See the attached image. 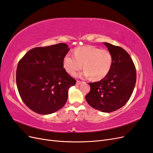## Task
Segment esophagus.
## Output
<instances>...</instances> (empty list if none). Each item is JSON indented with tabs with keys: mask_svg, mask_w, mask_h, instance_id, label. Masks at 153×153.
<instances>
[{
	"mask_svg": "<svg viewBox=\"0 0 153 153\" xmlns=\"http://www.w3.org/2000/svg\"><path fill=\"white\" fill-rule=\"evenodd\" d=\"M82 82L80 80H76V85H80L82 84Z\"/></svg>",
	"mask_w": 153,
	"mask_h": 153,
	"instance_id": "esophagus-1",
	"label": "esophagus"
}]
</instances>
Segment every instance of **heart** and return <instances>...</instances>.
I'll use <instances>...</instances> for the list:
<instances>
[{
	"label": "heart",
	"instance_id": "obj_1",
	"mask_svg": "<svg viewBox=\"0 0 153 153\" xmlns=\"http://www.w3.org/2000/svg\"><path fill=\"white\" fill-rule=\"evenodd\" d=\"M112 61V55L108 50L85 45L76 48L74 55L66 54L63 59V66L68 73L73 75L80 70L83 64L85 70L78 76H91L92 80H100L107 75Z\"/></svg>",
	"mask_w": 153,
	"mask_h": 153
}]
</instances>
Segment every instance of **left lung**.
Segmentation results:
<instances>
[{
	"label": "left lung",
	"instance_id": "8db88e82",
	"mask_svg": "<svg viewBox=\"0 0 153 153\" xmlns=\"http://www.w3.org/2000/svg\"><path fill=\"white\" fill-rule=\"evenodd\" d=\"M112 55L110 70L104 78L89 83L85 100L91 106L103 112H112L126 104L136 84V68L130 55L123 48L103 43Z\"/></svg>",
	"mask_w": 153,
	"mask_h": 153
}]
</instances>
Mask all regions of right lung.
Returning <instances> with one entry per match:
<instances>
[{"label": "right lung", "instance_id": "obj_1", "mask_svg": "<svg viewBox=\"0 0 153 153\" xmlns=\"http://www.w3.org/2000/svg\"><path fill=\"white\" fill-rule=\"evenodd\" d=\"M69 48L65 43L29 50L18 62L16 85L24 103L34 112L47 115L66 104L68 89L76 80L66 71L63 59Z\"/></svg>", "mask_w": 153, "mask_h": 153}]
</instances>
